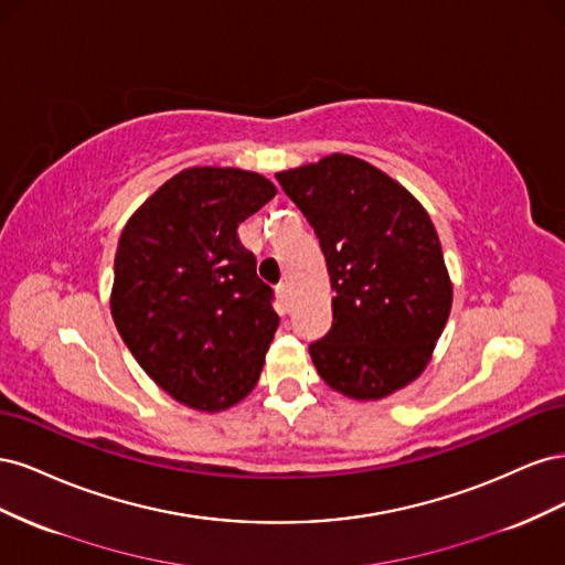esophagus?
Returning <instances> with one entry per match:
<instances>
[{
  "instance_id": "34e87169",
  "label": "esophagus",
  "mask_w": 565,
  "mask_h": 565,
  "mask_svg": "<svg viewBox=\"0 0 565 565\" xmlns=\"http://www.w3.org/2000/svg\"><path fill=\"white\" fill-rule=\"evenodd\" d=\"M276 292H278V297H280L282 301H287V297H289V285H287V282H280V285L276 287Z\"/></svg>"
}]
</instances>
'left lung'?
I'll use <instances>...</instances> for the list:
<instances>
[{"mask_svg": "<svg viewBox=\"0 0 565 565\" xmlns=\"http://www.w3.org/2000/svg\"><path fill=\"white\" fill-rule=\"evenodd\" d=\"M276 179L328 262L332 328L309 347L322 382L353 401L415 382L452 306L431 216L382 169L341 152Z\"/></svg>", "mask_w": 565, "mask_h": 565, "instance_id": "1", "label": "left lung"}]
</instances>
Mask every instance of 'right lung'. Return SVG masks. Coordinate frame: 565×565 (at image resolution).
<instances>
[{"mask_svg":"<svg viewBox=\"0 0 565 565\" xmlns=\"http://www.w3.org/2000/svg\"><path fill=\"white\" fill-rule=\"evenodd\" d=\"M276 193L256 172L191 167L164 181L119 235L115 328L148 377L200 413L247 396L278 330L273 289L237 237Z\"/></svg>","mask_w":565,"mask_h":565,"instance_id":"1","label":"right lung"}]
</instances>
